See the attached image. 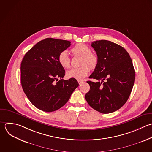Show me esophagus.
Segmentation results:
<instances>
[{
	"label": "esophagus",
	"mask_w": 152,
	"mask_h": 152,
	"mask_svg": "<svg viewBox=\"0 0 152 152\" xmlns=\"http://www.w3.org/2000/svg\"><path fill=\"white\" fill-rule=\"evenodd\" d=\"M78 84L80 85H81L83 83H84V81H83V80H78Z\"/></svg>",
	"instance_id": "34e87169"
}]
</instances>
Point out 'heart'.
I'll use <instances>...</instances> for the list:
<instances>
[{"instance_id":"1","label":"heart","mask_w":152,"mask_h":152,"mask_svg":"<svg viewBox=\"0 0 152 152\" xmlns=\"http://www.w3.org/2000/svg\"><path fill=\"white\" fill-rule=\"evenodd\" d=\"M71 53L74 55L81 56V65L77 68H73L68 71L66 73L68 78H74L78 80H83L88 75L90 72V68H94L97 64V56L91 52L90 48L86 44L77 43L71 49ZM59 64L64 68H69L71 65V59L66 50L61 52L58 57ZM87 64L89 66H87Z\"/></svg>"}]
</instances>
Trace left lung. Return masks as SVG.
<instances>
[{"mask_svg":"<svg viewBox=\"0 0 152 152\" xmlns=\"http://www.w3.org/2000/svg\"><path fill=\"white\" fill-rule=\"evenodd\" d=\"M97 56V64L88 81L90 90L85 96L88 104L102 113L120 109L127 101L135 81V70L126 50L110 41L92 42Z\"/></svg>","mask_w":152,"mask_h":152,"instance_id":"8db88e82","label":"left lung"}]
</instances>
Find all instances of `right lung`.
<instances>
[{
    "label": "right lung",
    "instance_id": "1",
    "mask_svg": "<svg viewBox=\"0 0 152 152\" xmlns=\"http://www.w3.org/2000/svg\"><path fill=\"white\" fill-rule=\"evenodd\" d=\"M70 46L71 42L47 38L28 51L21 62L22 87L40 110L50 112L60 109L79 85L75 79H63L65 71L58 61L59 53Z\"/></svg>",
    "mask_w": 152,
    "mask_h": 152
}]
</instances>
